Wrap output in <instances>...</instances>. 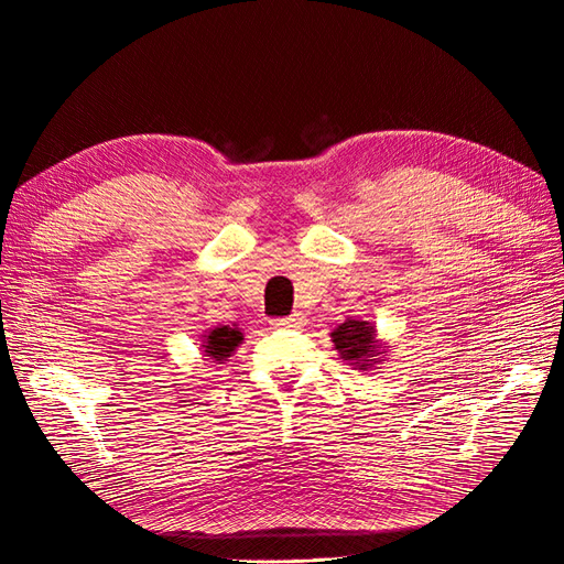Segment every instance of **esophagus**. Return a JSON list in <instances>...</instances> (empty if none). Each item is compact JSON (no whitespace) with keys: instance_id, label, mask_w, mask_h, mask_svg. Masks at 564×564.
Masks as SVG:
<instances>
[{"instance_id":"esophagus-1","label":"esophagus","mask_w":564,"mask_h":564,"mask_svg":"<svg viewBox=\"0 0 564 564\" xmlns=\"http://www.w3.org/2000/svg\"><path fill=\"white\" fill-rule=\"evenodd\" d=\"M272 329H296L301 327V317L299 315H289V317H275L270 319Z\"/></svg>"}]
</instances>
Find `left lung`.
<instances>
[{
    "mask_svg": "<svg viewBox=\"0 0 564 564\" xmlns=\"http://www.w3.org/2000/svg\"><path fill=\"white\" fill-rule=\"evenodd\" d=\"M332 340L340 355V360H348L357 369H369L373 362H379L381 357L377 332H373L369 322L346 319L332 332Z\"/></svg>",
    "mask_w": 564,
    "mask_h": 564,
    "instance_id": "obj_1",
    "label": "left lung"
}]
</instances>
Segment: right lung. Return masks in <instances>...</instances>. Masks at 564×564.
Returning a JSON list of instances; mask_svg holds the SVG:
<instances>
[{"instance_id": "obj_1", "label": "right lung", "mask_w": 564, "mask_h": 564, "mask_svg": "<svg viewBox=\"0 0 564 564\" xmlns=\"http://www.w3.org/2000/svg\"><path fill=\"white\" fill-rule=\"evenodd\" d=\"M202 338L204 355H207L209 360L224 362L226 357H230L232 350L242 344V332L237 324H232V327L230 324H218V327L209 329Z\"/></svg>"}]
</instances>
